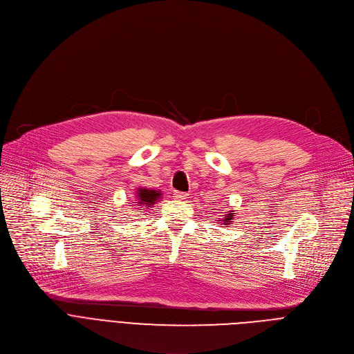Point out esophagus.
<instances>
[{"label":"esophagus","mask_w":354,"mask_h":354,"mask_svg":"<svg viewBox=\"0 0 354 354\" xmlns=\"http://www.w3.org/2000/svg\"><path fill=\"white\" fill-rule=\"evenodd\" d=\"M174 197H176L177 200L183 201V200H185V198L188 197V194H187V192H181V191H176V192H174Z\"/></svg>","instance_id":"1"}]
</instances>
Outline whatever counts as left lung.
I'll use <instances>...</instances> for the list:
<instances>
[{
    "mask_svg": "<svg viewBox=\"0 0 354 354\" xmlns=\"http://www.w3.org/2000/svg\"><path fill=\"white\" fill-rule=\"evenodd\" d=\"M233 216H234V215H233V211H229V214H226V215H225V218L222 219V221H223V225H227V223H230Z\"/></svg>",
    "mask_w": 354,
    "mask_h": 354,
    "instance_id": "1",
    "label": "left lung"
}]
</instances>
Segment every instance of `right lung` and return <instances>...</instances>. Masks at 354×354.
Returning <instances> with one entry per match:
<instances>
[{
	"mask_svg": "<svg viewBox=\"0 0 354 354\" xmlns=\"http://www.w3.org/2000/svg\"><path fill=\"white\" fill-rule=\"evenodd\" d=\"M162 192L157 189H147V188H139L136 191V203L133 207L138 208H150L153 207L157 201L160 200Z\"/></svg>",
	"mask_w": 354,
	"mask_h": 354,
	"instance_id": "right-lung-1",
	"label": "right lung"
}]
</instances>
